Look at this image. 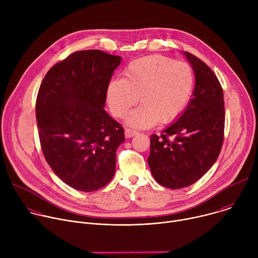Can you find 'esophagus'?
I'll return each instance as SVG.
<instances>
[{
  "mask_svg": "<svg viewBox=\"0 0 258 258\" xmlns=\"http://www.w3.org/2000/svg\"><path fill=\"white\" fill-rule=\"evenodd\" d=\"M138 134L137 131H134L132 128H125V132H124V135H125V138H132L134 136H136Z\"/></svg>",
  "mask_w": 258,
  "mask_h": 258,
  "instance_id": "34e87169",
  "label": "esophagus"
}]
</instances>
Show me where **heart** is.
Returning a JSON list of instances; mask_svg holds the SVG:
<instances>
[{
  "instance_id": "heart-1",
  "label": "heart",
  "mask_w": 258,
  "mask_h": 258,
  "mask_svg": "<svg viewBox=\"0 0 258 258\" xmlns=\"http://www.w3.org/2000/svg\"><path fill=\"white\" fill-rule=\"evenodd\" d=\"M195 86L193 68L186 62L151 55L131 62L120 80L110 82L107 102L111 113L122 118L139 101L142 105L126 116V123L151 127L159 120L169 123L187 108Z\"/></svg>"
}]
</instances>
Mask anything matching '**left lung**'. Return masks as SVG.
Returning <instances> with one entry per match:
<instances>
[{"mask_svg": "<svg viewBox=\"0 0 258 258\" xmlns=\"http://www.w3.org/2000/svg\"><path fill=\"white\" fill-rule=\"evenodd\" d=\"M183 54L195 75L193 98L161 136H151L147 159L156 181L173 190L191 186L210 169L222 150L225 130L222 86L202 60Z\"/></svg>", "mask_w": 258, "mask_h": 258, "instance_id": "obj_1", "label": "left lung"}]
</instances>
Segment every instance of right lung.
<instances>
[{"label":"right lung","instance_id":"add662e5","mask_svg":"<svg viewBox=\"0 0 258 258\" xmlns=\"http://www.w3.org/2000/svg\"><path fill=\"white\" fill-rule=\"evenodd\" d=\"M121 57L100 50L78 51L44 78L35 115L44 156L71 188L97 191L115 173L123 127L105 110L107 87Z\"/></svg>","mask_w":258,"mask_h":258}]
</instances>
